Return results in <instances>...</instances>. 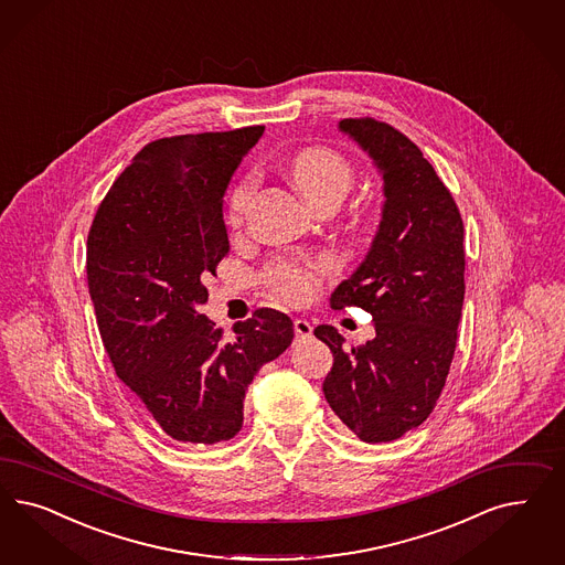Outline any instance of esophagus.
I'll use <instances>...</instances> for the list:
<instances>
[{
  "mask_svg": "<svg viewBox=\"0 0 565 565\" xmlns=\"http://www.w3.org/2000/svg\"><path fill=\"white\" fill-rule=\"evenodd\" d=\"M292 328H295V341L297 343H306L308 339H311V324L306 318H297L292 322Z\"/></svg>",
  "mask_w": 565,
  "mask_h": 565,
  "instance_id": "esophagus-1",
  "label": "esophagus"
}]
</instances>
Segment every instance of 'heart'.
I'll list each match as a JSON object with an SVG mask.
<instances>
[{"label": "heart", "instance_id": "heart-1", "mask_svg": "<svg viewBox=\"0 0 565 565\" xmlns=\"http://www.w3.org/2000/svg\"><path fill=\"white\" fill-rule=\"evenodd\" d=\"M289 177L297 191L310 201L311 205L320 201H339L345 198L353 170L343 156L327 147H306L297 151L289 162ZM252 179L238 182L228 200L231 218H238L252 195ZM328 262H316L310 266H287L274 274V285L282 297L295 303H303L313 297L318 289V274L327 273Z\"/></svg>", "mask_w": 565, "mask_h": 565}]
</instances>
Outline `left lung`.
<instances>
[{"instance_id":"8db88e82","label":"left lung","mask_w":565,"mask_h":565,"mask_svg":"<svg viewBox=\"0 0 565 565\" xmlns=\"http://www.w3.org/2000/svg\"><path fill=\"white\" fill-rule=\"evenodd\" d=\"M383 181L376 233L330 308L372 313L376 337L345 347L320 324L334 364L322 391L332 412L365 443H388L430 416L456 353L463 306V222L430 162L405 135L372 118L339 122Z\"/></svg>"}]
</instances>
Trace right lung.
<instances>
[{
	"mask_svg": "<svg viewBox=\"0 0 565 565\" xmlns=\"http://www.w3.org/2000/svg\"><path fill=\"white\" fill-rule=\"evenodd\" d=\"M264 127L158 139L102 201L87 238L97 327L122 383L168 437L214 445L243 426L245 391L292 341L291 318L255 311L224 341L200 313L228 254L224 193Z\"/></svg>",
	"mask_w": 565,
	"mask_h": 565,
	"instance_id": "right-lung-1",
	"label": "right lung"
}]
</instances>
